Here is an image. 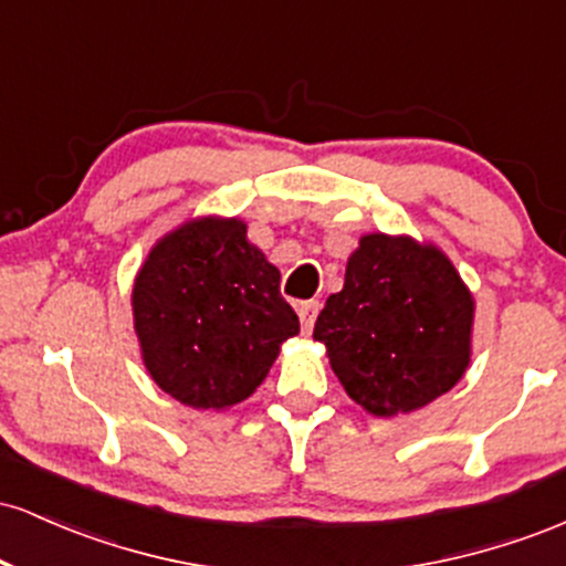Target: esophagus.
I'll return each mask as SVG.
<instances>
[{"label": "esophagus", "mask_w": 566, "mask_h": 566, "mask_svg": "<svg viewBox=\"0 0 566 566\" xmlns=\"http://www.w3.org/2000/svg\"><path fill=\"white\" fill-rule=\"evenodd\" d=\"M319 308H322L319 301H305L297 305V316H301V324H303L305 333H311V329H314V322H316V316H319Z\"/></svg>", "instance_id": "esophagus-1"}]
</instances>
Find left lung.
Here are the masks:
<instances>
[{
    "instance_id": "8db88e82",
    "label": "left lung",
    "mask_w": 566,
    "mask_h": 566,
    "mask_svg": "<svg viewBox=\"0 0 566 566\" xmlns=\"http://www.w3.org/2000/svg\"><path fill=\"white\" fill-rule=\"evenodd\" d=\"M473 301L431 242L365 233L314 327L346 394L375 418L431 405L471 365Z\"/></svg>"
}]
</instances>
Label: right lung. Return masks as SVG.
Listing matches in <instances>:
<instances>
[{"instance_id": "add662e5", "label": "right lung", "mask_w": 566, "mask_h": 566, "mask_svg": "<svg viewBox=\"0 0 566 566\" xmlns=\"http://www.w3.org/2000/svg\"><path fill=\"white\" fill-rule=\"evenodd\" d=\"M279 279L244 220L199 216L167 231L133 284L151 380L193 409H229L255 394L282 343L301 333Z\"/></svg>"}]
</instances>
